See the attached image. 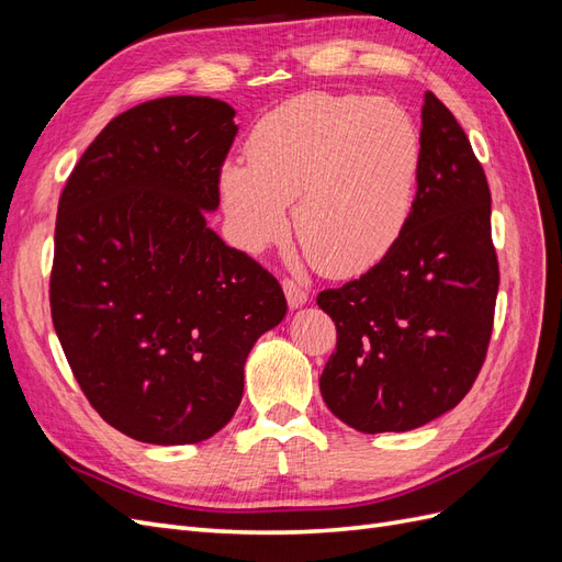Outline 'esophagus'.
Listing matches in <instances>:
<instances>
[{
    "instance_id": "obj_1",
    "label": "esophagus",
    "mask_w": 562,
    "mask_h": 562,
    "mask_svg": "<svg viewBox=\"0 0 562 562\" xmlns=\"http://www.w3.org/2000/svg\"><path fill=\"white\" fill-rule=\"evenodd\" d=\"M283 293H285V300H288V307H291V310L302 307V304L307 302V297H310V293L304 291V288L300 283H295L293 279H283Z\"/></svg>"
}]
</instances>
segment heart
I'll use <instances>...</instances> for the list:
<instances>
[{"label": "heart", "mask_w": 562, "mask_h": 562, "mask_svg": "<svg viewBox=\"0 0 562 562\" xmlns=\"http://www.w3.org/2000/svg\"><path fill=\"white\" fill-rule=\"evenodd\" d=\"M419 133L384 98L312 91L267 112L246 138V164L220 171L234 241L260 250L285 232L328 277H356L403 234L419 171Z\"/></svg>", "instance_id": "b5f03b06"}]
</instances>
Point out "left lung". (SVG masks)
I'll use <instances>...</instances> for the list:
<instances>
[{
    "label": "left lung",
    "mask_w": 562,
    "mask_h": 562,
    "mask_svg": "<svg viewBox=\"0 0 562 562\" xmlns=\"http://www.w3.org/2000/svg\"><path fill=\"white\" fill-rule=\"evenodd\" d=\"M419 145L417 196L394 248L361 279L316 297L337 328L321 396L363 434L411 431L452 411L479 378L495 323L487 178L431 91Z\"/></svg>",
    "instance_id": "obj_1"
}]
</instances>
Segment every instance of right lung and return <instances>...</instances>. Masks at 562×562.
<instances>
[{"label": "right lung", "mask_w": 562, "mask_h": 562, "mask_svg": "<svg viewBox=\"0 0 562 562\" xmlns=\"http://www.w3.org/2000/svg\"><path fill=\"white\" fill-rule=\"evenodd\" d=\"M234 114L201 95L135 105L98 133L58 201L56 335L93 411L143 443L223 429L252 345L288 310L279 281L206 225Z\"/></svg>", "instance_id": "1"}]
</instances>
